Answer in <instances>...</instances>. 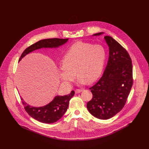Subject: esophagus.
Here are the masks:
<instances>
[{"label":"esophagus","instance_id":"esophagus-1","mask_svg":"<svg viewBox=\"0 0 149 149\" xmlns=\"http://www.w3.org/2000/svg\"><path fill=\"white\" fill-rule=\"evenodd\" d=\"M75 91V93H79L82 91V90H81V89H76Z\"/></svg>","mask_w":149,"mask_h":149}]
</instances>
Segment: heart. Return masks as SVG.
I'll return each mask as SVG.
<instances>
[{
  "label": "heart",
  "instance_id": "heart-1",
  "mask_svg": "<svg viewBox=\"0 0 149 149\" xmlns=\"http://www.w3.org/2000/svg\"><path fill=\"white\" fill-rule=\"evenodd\" d=\"M105 49L100 45L77 42L66 52L59 67V74L65 82L70 83L78 75V82H93L101 75L105 63Z\"/></svg>",
  "mask_w": 149,
  "mask_h": 149
}]
</instances>
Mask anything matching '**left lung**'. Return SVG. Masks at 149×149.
Here are the masks:
<instances>
[{
    "mask_svg": "<svg viewBox=\"0 0 149 149\" xmlns=\"http://www.w3.org/2000/svg\"><path fill=\"white\" fill-rule=\"evenodd\" d=\"M101 34L103 32L93 35ZM104 39L109 47L107 65L101 78L90 88L93 98L87 104L89 112L101 120L109 119L123 109L133 83L129 53L112 37L105 36Z\"/></svg>",
    "mask_w": 149,
    "mask_h": 149,
    "instance_id": "obj_1",
    "label": "left lung"
}]
</instances>
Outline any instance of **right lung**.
Segmentation results:
<instances>
[{
    "instance_id": "obj_1",
    "label": "right lung",
    "mask_w": 149,
    "mask_h": 149,
    "mask_svg": "<svg viewBox=\"0 0 149 149\" xmlns=\"http://www.w3.org/2000/svg\"><path fill=\"white\" fill-rule=\"evenodd\" d=\"M68 39L51 38L40 40L35 44L28 47L21 55L19 61L29 53L42 48H58L65 44ZM74 91L67 95L56 96L54 100L47 105L40 107H35L26 103L23 98L21 100L24 109L28 114L37 121L47 124L54 123L59 120L67 111L70 100L74 95Z\"/></svg>"
}]
</instances>
